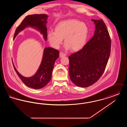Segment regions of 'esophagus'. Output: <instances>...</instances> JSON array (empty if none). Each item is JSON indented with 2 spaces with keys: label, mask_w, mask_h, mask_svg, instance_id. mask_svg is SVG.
<instances>
[{
  "label": "esophagus",
  "mask_w": 127,
  "mask_h": 127,
  "mask_svg": "<svg viewBox=\"0 0 127 127\" xmlns=\"http://www.w3.org/2000/svg\"><path fill=\"white\" fill-rule=\"evenodd\" d=\"M66 56V54H65V53L62 52H61L60 53V58H62V57H64V56Z\"/></svg>",
  "instance_id": "1"
}]
</instances>
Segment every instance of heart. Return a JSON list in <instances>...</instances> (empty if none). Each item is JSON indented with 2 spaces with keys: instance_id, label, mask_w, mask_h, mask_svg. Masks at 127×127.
I'll return each mask as SVG.
<instances>
[{
  "instance_id": "b5f03b06",
  "label": "heart",
  "mask_w": 127,
  "mask_h": 127,
  "mask_svg": "<svg viewBox=\"0 0 127 127\" xmlns=\"http://www.w3.org/2000/svg\"><path fill=\"white\" fill-rule=\"evenodd\" d=\"M88 35V29L84 23L75 19L62 21L58 25L55 31L49 30L48 33L49 42L55 48H60L63 38L66 49L78 51L86 43Z\"/></svg>"
}]
</instances>
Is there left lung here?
Instances as JSON below:
<instances>
[{
    "label": "left lung",
    "instance_id": "obj_1",
    "mask_svg": "<svg viewBox=\"0 0 127 127\" xmlns=\"http://www.w3.org/2000/svg\"><path fill=\"white\" fill-rule=\"evenodd\" d=\"M95 24L94 35L82 49L68 57L71 80L82 88L89 87L100 79L108 63L111 40L102 19H91Z\"/></svg>",
    "mask_w": 127,
    "mask_h": 127
}]
</instances>
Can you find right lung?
Wrapping results in <instances>:
<instances>
[{"mask_svg":"<svg viewBox=\"0 0 127 127\" xmlns=\"http://www.w3.org/2000/svg\"><path fill=\"white\" fill-rule=\"evenodd\" d=\"M48 16L46 14H35L26 16L16 30L14 39L20 31L30 27L38 30L42 34L45 41L47 39L46 25ZM59 51L50 47L44 50L42 60L36 73L32 76L27 78L21 75L16 69L13 63L15 70L22 82L28 87L34 89H41L47 84L51 78L55 62L59 57Z\"/></svg>","mask_w":127,"mask_h":127,"instance_id":"obj_1","label":"right lung"}]
</instances>
